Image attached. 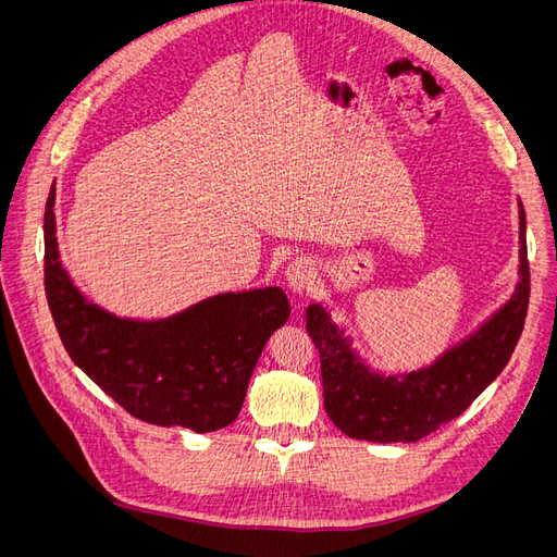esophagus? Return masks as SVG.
Masks as SVG:
<instances>
[{
	"label": "esophagus",
	"instance_id": "obj_1",
	"mask_svg": "<svg viewBox=\"0 0 557 557\" xmlns=\"http://www.w3.org/2000/svg\"><path fill=\"white\" fill-rule=\"evenodd\" d=\"M285 281H288L290 290L301 295L307 293L313 281H315V272H313V264L307 260V258H297L288 264V269H285Z\"/></svg>",
	"mask_w": 557,
	"mask_h": 557
}]
</instances>
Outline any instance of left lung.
Here are the masks:
<instances>
[{"label":"left lung","mask_w":557,"mask_h":557,"mask_svg":"<svg viewBox=\"0 0 557 557\" xmlns=\"http://www.w3.org/2000/svg\"><path fill=\"white\" fill-rule=\"evenodd\" d=\"M530 299L525 211L520 207V283L513 297L476 334L434 364L404 376H379L358 360L325 309H307V332L320 352L323 404L332 423L352 440L418 442L458 418L507 367Z\"/></svg>","instance_id":"obj_1"}]
</instances>
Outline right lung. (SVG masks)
Listing matches in <instances>:
<instances>
[{"label": "right lung", "mask_w": 557, "mask_h": 557, "mask_svg": "<svg viewBox=\"0 0 557 557\" xmlns=\"http://www.w3.org/2000/svg\"><path fill=\"white\" fill-rule=\"evenodd\" d=\"M55 188L44 213V285L70 358L144 423L213 432L239 416L260 352L290 315L281 288L225 293L164 320L115 318L78 293L60 264Z\"/></svg>", "instance_id": "add662e5"}]
</instances>
